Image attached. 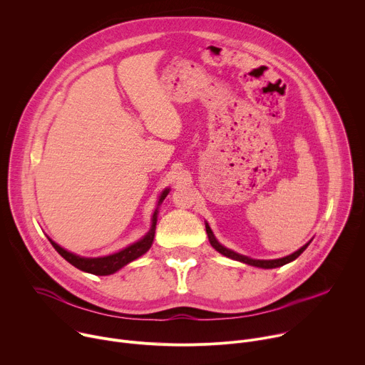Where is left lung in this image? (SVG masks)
Listing matches in <instances>:
<instances>
[{"mask_svg":"<svg viewBox=\"0 0 365 365\" xmlns=\"http://www.w3.org/2000/svg\"><path fill=\"white\" fill-rule=\"evenodd\" d=\"M206 234H207V238H210L211 245H212L218 252H221L222 255L230 257V258H232V259H237V262H241V263H245V264H250V266H254V267H262V269H276V267H280V266H284V264L293 262V259H296V258L306 250V247L310 244V241H309V242L304 244L300 250H297L296 252H293V254H290V255H287V257H283V258H277V259H252V258H250V257L241 255V254H238V252H234V251H231V250L222 247V245L215 240V237H214V234H212V231H211V228H210V225H207V224H206Z\"/></svg>","mask_w":365,"mask_h":365,"instance_id":"8db88e82","label":"left lung"}]
</instances>
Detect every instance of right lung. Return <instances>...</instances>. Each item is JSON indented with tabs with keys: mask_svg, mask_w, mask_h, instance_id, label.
Instances as JSON below:
<instances>
[{
	"mask_svg": "<svg viewBox=\"0 0 365 365\" xmlns=\"http://www.w3.org/2000/svg\"><path fill=\"white\" fill-rule=\"evenodd\" d=\"M168 193H169V189H166L162 193L159 205L163 202V199L168 196ZM155 221H158V210H155V212L153 215V225H151L148 234L143 240L121 250L120 252H115V254H111L107 257H98V258L79 257V255H75V254L63 250L61 245H58L50 238H48V241L51 245H53V248L66 259V262L71 263L72 266H75L76 269L91 273V274H96V276H108V274L118 272L120 269H123L124 266L131 263L133 259L138 258L140 255H143L148 251V248L153 244V238H154V232H155Z\"/></svg>",
	"mask_w": 365,
	"mask_h": 365,
	"instance_id": "obj_1",
	"label": "right lung"
}]
</instances>
